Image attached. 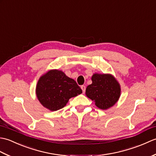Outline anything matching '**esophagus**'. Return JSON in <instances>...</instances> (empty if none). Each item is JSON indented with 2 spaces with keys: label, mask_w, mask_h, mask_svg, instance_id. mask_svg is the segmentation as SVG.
Here are the masks:
<instances>
[{
  "label": "esophagus",
  "mask_w": 156,
  "mask_h": 156,
  "mask_svg": "<svg viewBox=\"0 0 156 156\" xmlns=\"http://www.w3.org/2000/svg\"><path fill=\"white\" fill-rule=\"evenodd\" d=\"M81 89L82 90V92H83V93H84V92L86 90V87H85V86H84V85L81 86Z\"/></svg>",
  "instance_id": "34e87169"
}]
</instances>
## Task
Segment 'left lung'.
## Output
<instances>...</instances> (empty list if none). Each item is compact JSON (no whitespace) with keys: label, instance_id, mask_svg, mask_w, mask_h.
Segmentation results:
<instances>
[{"label":"left lung","instance_id":"1","mask_svg":"<svg viewBox=\"0 0 156 156\" xmlns=\"http://www.w3.org/2000/svg\"><path fill=\"white\" fill-rule=\"evenodd\" d=\"M91 80L92 84L86 88V95L98 108L107 110L117 103L121 96V86L115 76L94 73Z\"/></svg>","mask_w":156,"mask_h":156}]
</instances>
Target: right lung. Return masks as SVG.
Here are the masks:
<instances>
[{
    "mask_svg": "<svg viewBox=\"0 0 156 156\" xmlns=\"http://www.w3.org/2000/svg\"><path fill=\"white\" fill-rule=\"evenodd\" d=\"M82 92V89L74 79L56 69H50L43 74L39 78L35 89L39 102L51 111L64 107L69 98Z\"/></svg>",
    "mask_w": 156,
    "mask_h": 156,
    "instance_id": "obj_1",
    "label": "right lung"
}]
</instances>
